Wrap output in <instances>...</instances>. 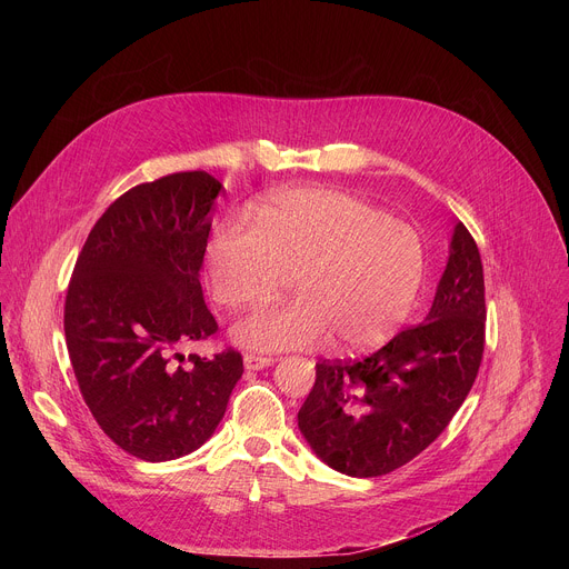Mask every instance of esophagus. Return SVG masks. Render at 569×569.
<instances>
[{
  "label": "esophagus",
  "instance_id": "esophagus-1",
  "mask_svg": "<svg viewBox=\"0 0 569 569\" xmlns=\"http://www.w3.org/2000/svg\"><path fill=\"white\" fill-rule=\"evenodd\" d=\"M274 362V358H268V356H246L242 358V365H246L248 371H261L266 367H270Z\"/></svg>",
  "mask_w": 569,
  "mask_h": 569
}]
</instances>
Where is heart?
Instances as JSON below:
<instances>
[{
  "instance_id": "1",
  "label": "heart",
  "mask_w": 569,
  "mask_h": 569,
  "mask_svg": "<svg viewBox=\"0 0 569 569\" xmlns=\"http://www.w3.org/2000/svg\"><path fill=\"white\" fill-rule=\"evenodd\" d=\"M207 279L229 310L270 301L290 274L288 303L259 310L231 329L252 351L336 353L385 347L410 319L426 283L421 236L385 209L331 189H288L254 211L229 218L207 242Z\"/></svg>"
}]
</instances>
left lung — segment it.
<instances>
[{
	"instance_id": "8db88e82",
	"label": "left lung",
	"mask_w": 569,
	"mask_h": 569,
	"mask_svg": "<svg viewBox=\"0 0 569 569\" xmlns=\"http://www.w3.org/2000/svg\"><path fill=\"white\" fill-rule=\"evenodd\" d=\"M483 270L457 222L430 312L360 362H319L297 415L312 452L349 477L387 475L423 452L466 400L483 353Z\"/></svg>"
}]
</instances>
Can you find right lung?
<instances>
[{
    "label": "right lung",
    "mask_w": 569,
    "mask_h": 569,
    "mask_svg": "<svg viewBox=\"0 0 569 569\" xmlns=\"http://www.w3.org/2000/svg\"><path fill=\"white\" fill-rule=\"evenodd\" d=\"M222 184L187 171L139 184L90 231L64 299L69 360L90 412L128 455L171 461L224 417L242 358L182 349L218 331L200 270Z\"/></svg>",
    "instance_id": "obj_1"
}]
</instances>
